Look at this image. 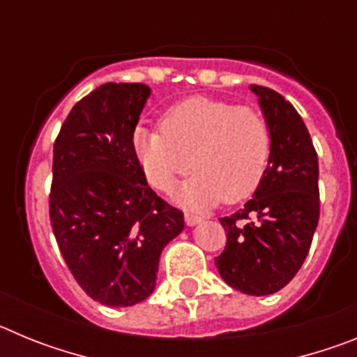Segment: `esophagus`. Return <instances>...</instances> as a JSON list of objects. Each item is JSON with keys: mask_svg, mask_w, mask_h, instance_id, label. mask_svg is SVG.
I'll return each mask as SVG.
<instances>
[{"mask_svg": "<svg viewBox=\"0 0 357 357\" xmlns=\"http://www.w3.org/2000/svg\"><path fill=\"white\" fill-rule=\"evenodd\" d=\"M198 223H202V218L200 216H197V214L185 213V225H188V227H195V225H198Z\"/></svg>", "mask_w": 357, "mask_h": 357, "instance_id": "34e87169", "label": "esophagus"}]
</instances>
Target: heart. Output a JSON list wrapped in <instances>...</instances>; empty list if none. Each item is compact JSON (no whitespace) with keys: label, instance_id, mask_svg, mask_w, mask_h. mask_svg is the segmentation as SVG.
<instances>
[{"label":"heart","instance_id":"b5f03b06","mask_svg":"<svg viewBox=\"0 0 357 357\" xmlns=\"http://www.w3.org/2000/svg\"><path fill=\"white\" fill-rule=\"evenodd\" d=\"M132 148L159 191H169L189 169H198L176 191V200L207 209L223 198L230 204L245 200L259 188L272 135L257 110L195 96L166 110L160 130L135 128Z\"/></svg>","mask_w":357,"mask_h":357}]
</instances>
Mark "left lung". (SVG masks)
Masks as SVG:
<instances>
[{"instance_id": "left-lung-1", "label": "left lung", "mask_w": 357, "mask_h": 357, "mask_svg": "<svg viewBox=\"0 0 357 357\" xmlns=\"http://www.w3.org/2000/svg\"><path fill=\"white\" fill-rule=\"evenodd\" d=\"M272 135L266 173L254 198L222 218L227 245L216 268L230 288L264 296L284 288L307 255L320 216L318 157L295 107L250 85Z\"/></svg>"}]
</instances>
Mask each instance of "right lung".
Returning a JSON list of instances; mask_svg holds the SVG:
<instances>
[{"label": "right lung", "mask_w": 357, "mask_h": 357, "mask_svg": "<svg viewBox=\"0 0 357 357\" xmlns=\"http://www.w3.org/2000/svg\"><path fill=\"white\" fill-rule=\"evenodd\" d=\"M150 94L146 84L100 85L73 107L53 146V234L82 289L109 307L153 293L160 252L184 230V214L151 191L132 148Z\"/></svg>", "instance_id": "right-lung-1"}]
</instances>
